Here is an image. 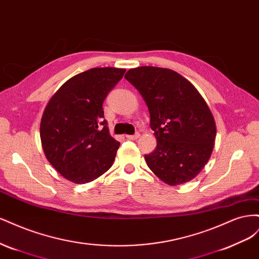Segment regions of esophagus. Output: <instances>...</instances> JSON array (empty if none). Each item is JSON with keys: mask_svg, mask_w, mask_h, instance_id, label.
Segmentation results:
<instances>
[{"mask_svg": "<svg viewBox=\"0 0 259 259\" xmlns=\"http://www.w3.org/2000/svg\"><path fill=\"white\" fill-rule=\"evenodd\" d=\"M139 136H140V135H139V133H136L135 135H127V136H126V138H127V139H130V140H136L137 138H139Z\"/></svg>", "mask_w": 259, "mask_h": 259, "instance_id": "34e87169", "label": "esophagus"}]
</instances>
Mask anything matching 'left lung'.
<instances>
[{
    "instance_id": "1",
    "label": "left lung",
    "mask_w": 259,
    "mask_h": 259,
    "mask_svg": "<svg viewBox=\"0 0 259 259\" xmlns=\"http://www.w3.org/2000/svg\"><path fill=\"white\" fill-rule=\"evenodd\" d=\"M125 79L139 91L150 113L156 148L145 155L148 167L169 186L190 182L213 152L216 124L194 85L176 71L143 66Z\"/></svg>"
}]
</instances>
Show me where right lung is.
<instances>
[{"mask_svg":"<svg viewBox=\"0 0 259 259\" xmlns=\"http://www.w3.org/2000/svg\"><path fill=\"white\" fill-rule=\"evenodd\" d=\"M126 70L93 68L62 84L46 105L40 124L44 154L74 184L97 179L112 166L120 143L103 119V103Z\"/></svg>","mask_w":259,"mask_h":259,"instance_id":"add662e5","label":"right lung"}]
</instances>
